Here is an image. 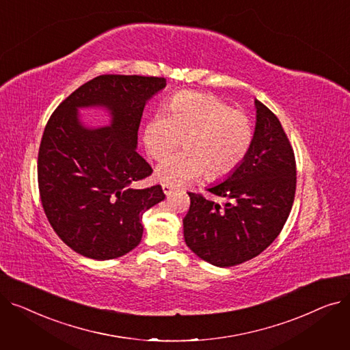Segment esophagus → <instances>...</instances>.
Instances as JSON below:
<instances>
[{"label": "esophagus", "instance_id": "obj_1", "mask_svg": "<svg viewBox=\"0 0 350 350\" xmlns=\"http://www.w3.org/2000/svg\"><path fill=\"white\" fill-rule=\"evenodd\" d=\"M163 191H164L165 196H170L174 191V189L172 186H169V185H163Z\"/></svg>", "mask_w": 350, "mask_h": 350}]
</instances>
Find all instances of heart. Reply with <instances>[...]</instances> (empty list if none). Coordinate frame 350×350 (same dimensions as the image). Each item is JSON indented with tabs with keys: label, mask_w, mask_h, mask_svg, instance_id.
I'll list each match as a JSON object with an SVG mask.
<instances>
[{
	"label": "heart",
	"mask_w": 350,
	"mask_h": 350,
	"mask_svg": "<svg viewBox=\"0 0 350 350\" xmlns=\"http://www.w3.org/2000/svg\"><path fill=\"white\" fill-rule=\"evenodd\" d=\"M146 150L157 161L181 146L186 152L164 160L157 178L169 186H180L198 178L217 181L231 176L248 156L254 127L243 110L232 109L217 96L198 92L174 95L165 113L144 126Z\"/></svg>",
	"instance_id": "heart-1"
}]
</instances>
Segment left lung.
<instances>
[{
  "instance_id": "left-lung-1",
  "label": "left lung",
  "mask_w": 350,
  "mask_h": 350,
  "mask_svg": "<svg viewBox=\"0 0 350 350\" xmlns=\"http://www.w3.org/2000/svg\"><path fill=\"white\" fill-rule=\"evenodd\" d=\"M256 126L251 150L228 178L207 189L227 200L219 206L189 193L183 218L189 248L217 267L243 264L268 248L282 231L297 190V163L280 119L255 100Z\"/></svg>"
}]
</instances>
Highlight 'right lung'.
Wrapping results in <instances>:
<instances>
[{"mask_svg": "<svg viewBox=\"0 0 350 350\" xmlns=\"http://www.w3.org/2000/svg\"><path fill=\"white\" fill-rule=\"evenodd\" d=\"M165 79L100 75L70 94L51 115L38 152V189L53 231L75 252L113 260L139 245L142 215L164 200L160 185L133 183L153 173L137 152V131L146 100ZM109 107L113 124L89 131L76 109Z\"/></svg>", "mask_w": 350, "mask_h": 350, "instance_id": "right-lung-1", "label": "right lung"}]
</instances>
